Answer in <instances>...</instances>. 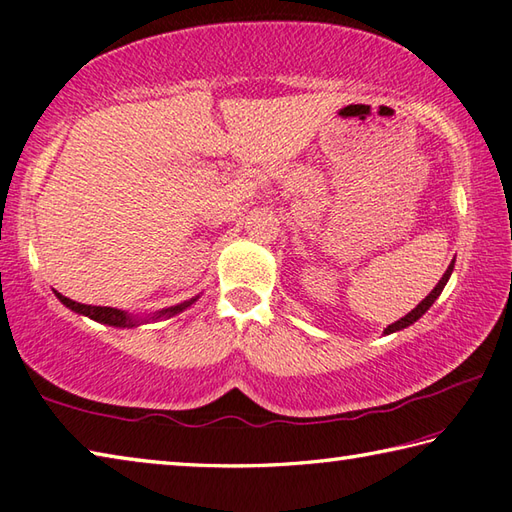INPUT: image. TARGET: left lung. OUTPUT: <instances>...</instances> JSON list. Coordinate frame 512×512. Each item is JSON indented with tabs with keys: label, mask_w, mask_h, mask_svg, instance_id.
Listing matches in <instances>:
<instances>
[{
	"label": "left lung",
	"mask_w": 512,
	"mask_h": 512,
	"mask_svg": "<svg viewBox=\"0 0 512 512\" xmlns=\"http://www.w3.org/2000/svg\"><path fill=\"white\" fill-rule=\"evenodd\" d=\"M453 268H455V259H453V262H450L448 264V268H446V273L442 275V279H439V282H437V286L433 288V290H430V293H428V297L426 299H422V302H419L413 310H410V313L408 315H404L402 319H397V322L395 324H390L388 328H384V333L386 335H390V333H397V330H404V328H408L410 324H415L417 322V319L419 317H422L424 313H426V310L430 308V306H433L435 304V299L439 297V295H442V290H444V286L448 284V279H450V275H453Z\"/></svg>",
	"instance_id": "1"
}]
</instances>
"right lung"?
<instances>
[{"instance_id":"add662e5","label":"right lung","mask_w":512,"mask_h":512,"mask_svg":"<svg viewBox=\"0 0 512 512\" xmlns=\"http://www.w3.org/2000/svg\"><path fill=\"white\" fill-rule=\"evenodd\" d=\"M55 295H57L59 302H62L66 308L75 310L77 315L90 317V319H93V322L106 324V326H115V328H137V326H142V324H148L150 319H153V322H155V319L175 317V315H179V313H184V310H186L188 306H193V304L197 302V299H199V295H197V297H193V299H188V302H182V304L170 306V308H162V310H157V313L148 315V317H139V315L126 313V310L110 308V306H88V304H79V302H73V299L64 297L62 293H57V290H55Z\"/></svg>"}]
</instances>
